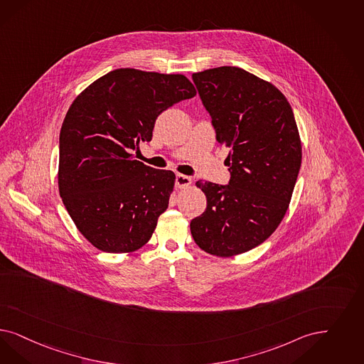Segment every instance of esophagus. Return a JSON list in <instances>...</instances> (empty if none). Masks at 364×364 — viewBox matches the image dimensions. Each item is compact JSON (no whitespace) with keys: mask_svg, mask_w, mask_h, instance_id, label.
<instances>
[{"mask_svg":"<svg viewBox=\"0 0 364 364\" xmlns=\"http://www.w3.org/2000/svg\"><path fill=\"white\" fill-rule=\"evenodd\" d=\"M191 184H192V178H191V177H188V176H176V187H177V188H187V187H189Z\"/></svg>","mask_w":364,"mask_h":364,"instance_id":"esophagus-1","label":"esophagus"}]
</instances>
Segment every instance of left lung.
Returning a JSON list of instances; mask_svg holds the SVG:
<instances>
[{"instance_id": "1", "label": "left lung", "mask_w": 364, "mask_h": 364, "mask_svg": "<svg viewBox=\"0 0 364 364\" xmlns=\"http://www.w3.org/2000/svg\"><path fill=\"white\" fill-rule=\"evenodd\" d=\"M192 79L216 139L230 149L231 178L196 183L207 208L191 234L201 250L226 258L261 245L284 219L300 171V134L288 100L264 79L230 65Z\"/></svg>"}]
</instances>
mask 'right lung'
<instances>
[{"instance_id":"right-lung-1","label":"right lung","mask_w":364,"mask_h":364,"mask_svg":"<svg viewBox=\"0 0 364 364\" xmlns=\"http://www.w3.org/2000/svg\"><path fill=\"white\" fill-rule=\"evenodd\" d=\"M196 95L181 74L118 68L85 88L65 114L58 184L76 228L105 252L142 247L168 208L176 176L134 160L157 117Z\"/></svg>"}]
</instances>
